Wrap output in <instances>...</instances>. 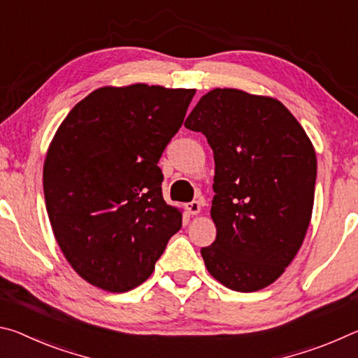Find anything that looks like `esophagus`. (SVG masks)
Masks as SVG:
<instances>
[{
	"mask_svg": "<svg viewBox=\"0 0 358 358\" xmlns=\"http://www.w3.org/2000/svg\"><path fill=\"white\" fill-rule=\"evenodd\" d=\"M186 210L189 215H199L201 213V202L192 201L189 203H186Z\"/></svg>",
	"mask_w": 358,
	"mask_h": 358,
	"instance_id": "esophagus-1",
	"label": "esophagus"
}]
</instances>
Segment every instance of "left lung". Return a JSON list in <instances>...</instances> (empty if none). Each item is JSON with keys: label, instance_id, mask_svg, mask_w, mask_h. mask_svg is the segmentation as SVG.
Instances as JSON below:
<instances>
[{"label": "left lung", "instance_id": "obj_1", "mask_svg": "<svg viewBox=\"0 0 358 358\" xmlns=\"http://www.w3.org/2000/svg\"><path fill=\"white\" fill-rule=\"evenodd\" d=\"M185 126L213 150V245L208 273L237 292L270 286L292 262L311 221L317 159L310 137L280 101L215 88Z\"/></svg>", "mask_w": 358, "mask_h": 358}]
</instances>
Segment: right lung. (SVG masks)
Segmentation results:
<instances>
[{"mask_svg":"<svg viewBox=\"0 0 358 358\" xmlns=\"http://www.w3.org/2000/svg\"><path fill=\"white\" fill-rule=\"evenodd\" d=\"M196 90L102 87L68 113L44 161V196L58 246L77 275L128 292L153 273L181 211L162 199L157 161Z\"/></svg>","mask_w":358,"mask_h":358,"instance_id":"obj_1","label":"right lung"}]
</instances>
